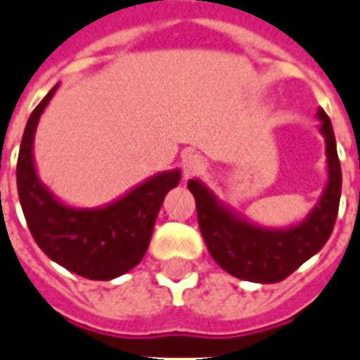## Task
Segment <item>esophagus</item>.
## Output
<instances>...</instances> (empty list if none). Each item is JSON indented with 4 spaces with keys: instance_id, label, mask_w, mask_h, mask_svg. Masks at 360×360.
Listing matches in <instances>:
<instances>
[{
    "instance_id": "1",
    "label": "esophagus",
    "mask_w": 360,
    "mask_h": 360,
    "mask_svg": "<svg viewBox=\"0 0 360 360\" xmlns=\"http://www.w3.org/2000/svg\"><path fill=\"white\" fill-rule=\"evenodd\" d=\"M183 175L185 177H195V175H200V173L206 169L205 158L200 154H185L183 155Z\"/></svg>"
}]
</instances>
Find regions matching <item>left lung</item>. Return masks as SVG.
<instances>
[{
  "instance_id": "8db88e82",
  "label": "left lung",
  "mask_w": 360,
  "mask_h": 360,
  "mask_svg": "<svg viewBox=\"0 0 360 360\" xmlns=\"http://www.w3.org/2000/svg\"><path fill=\"white\" fill-rule=\"evenodd\" d=\"M326 140L328 183L320 200L304 220L288 228H265L218 200L202 181L191 179L188 191L197 200L198 228L216 263L230 275L251 283H278L314 257L333 232L341 197V165L335 134L326 110H318Z\"/></svg>"
}]
</instances>
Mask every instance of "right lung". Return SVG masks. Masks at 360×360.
<instances>
[{"label":"right lung","mask_w":360,"mask_h":360,"mask_svg":"<svg viewBox=\"0 0 360 360\" xmlns=\"http://www.w3.org/2000/svg\"><path fill=\"white\" fill-rule=\"evenodd\" d=\"M58 85L27 120L17 160V193L32 238L54 263L91 281H110L146 255L165 195L181 181L179 169L155 173L109 205L79 208L62 202L37 173L34 132Z\"/></svg>","instance_id":"add662e5"}]
</instances>
